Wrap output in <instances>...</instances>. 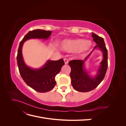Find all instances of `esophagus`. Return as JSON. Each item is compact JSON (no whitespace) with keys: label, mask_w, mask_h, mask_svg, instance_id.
I'll list each match as a JSON object with an SVG mask.
<instances>
[{"label":"esophagus","mask_w":126,"mask_h":126,"mask_svg":"<svg viewBox=\"0 0 126 126\" xmlns=\"http://www.w3.org/2000/svg\"><path fill=\"white\" fill-rule=\"evenodd\" d=\"M63 60H64V63H65V64H68V59H67L66 58H64Z\"/></svg>","instance_id":"34e87169"}]
</instances>
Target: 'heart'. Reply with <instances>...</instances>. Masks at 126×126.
<instances>
[{
	"instance_id": "obj_1",
	"label": "heart",
	"mask_w": 126,
	"mask_h": 126,
	"mask_svg": "<svg viewBox=\"0 0 126 126\" xmlns=\"http://www.w3.org/2000/svg\"><path fill=\"white\" fill-rule=\"evenodd\" d=\"M93 46V43L90 40L83 39H65L60 43V47L63 51L82 55L89 51Z\"/></svg>"
}]
</instances>
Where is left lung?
Masks as SVG:
<instances>
[{"mask_svg": "<svg viewBox=\"0 0 126 126\" xmlns=\"http://www.w3.org/2000/svg\"><path fill=\"white\" fill-rule=\"evenodd\" d=\"M92 37L97 45L90 54L84 60H73L70 61L69 63L71 67L70 76L71 79V85L76 90L79 92H88L96 88L103 80L107 69L108 51L104 38L94 32H92ZM96 48H99L103 52V59L100 63L97 74L94 77H92L86 70L84 63Z\"/></svg>", "mask_w": 126, "mask_h": 126, "instance_id": "1", "label": "left lung"}]
</instances>
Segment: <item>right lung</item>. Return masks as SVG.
Masks as SVG:
<instances>
[{
    "mask_svg": "<svg viewBox=\"0 0 126 126\" xmlns=\"http://www.w3.org/2000/svg\"><path fill=\"white\" fill-rule=\"evenodd\" d=\"M52 32L36 29L29 32L20 41L17 56L19 73L26 83L39 93L50 91L56 85L55 77L64 64L63 59L58 60H47L40 68L29 67L25 63L22 54V47L26 41L30 39H47Z\"/></svg>",
    "mask_w": 126,
    "mask_h": 126,
    "instance_id": "1",
    "label": "right lung"
}]
</instances>
